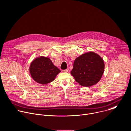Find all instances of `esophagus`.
Here are the masks:
<instances>
[{
    "mask_svg": "<svg viewBox=\"0 0 131 131\" xmlns=\"http://www.w3.org/2000/svg\"><path fill=\"white\" fill-rule=\"evenodd\" d=\"M69 71V68H67L66 69H64V70H63V72H64V73H67Z\"/></svg>",
    "mask_w": 131,
    "mask_h": 131,
    "instance_id": "1",
    "label": "esophagus"
}]
</instances>
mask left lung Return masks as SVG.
<instances>
[{
    "instance_id": "left-lung-1",
    "label": "left lung",
    "mask_w": 131,
    "mask_h": 131,
    "mask_svg": "<svg viewBox=\"0 0 131 131\" xmlns=\"http://www.w3.org/2000/svg\"><path fill=\"white\" fill-rule=\"evenodd\" d=\"M104 68L102 58L93 52H89L75 59L71 74L80 85L89 87L96 84L100 80Z\"/></svg>"
}]
</instances>
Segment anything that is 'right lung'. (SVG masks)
<instances>
[{
    "label": "right lung",
    "instance_id": "right-lung-1",
    "mask_svg": "<svg viewBox=\"0 0 131 131\" xmlns=\"http://www.w3.org/2000/svg\"><path fill=\"white\" fill-rule=\"evenodd\" d=\"M30 72L35 81L41 84H46L53 81L61 70L53 65L49 58L40 57L32 62Z\"/></svg>",
    "mask_w": 131,
    "mask_h": 131
}]
</instances>
